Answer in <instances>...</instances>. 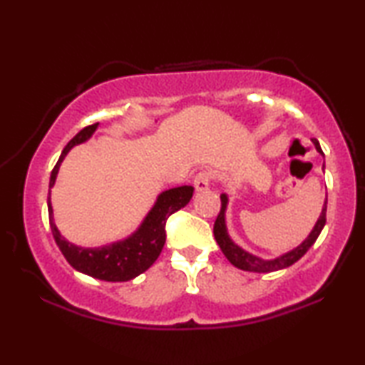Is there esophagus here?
Wrapping results in <instances>:
<instances>
[{"label":"esophagus","instance_id":"esophagus-1","mask_svg":"<svg viewBox=\"0 0 365 365\" xmlns=\"http://www.w3.org/2000/svg\"><path fill=\"white\" fill-rule=\"evenodd\" d=\"M211 182H212V174H211V172H209V170L200 172V174H197V175L195 177V180H193L196 191H205V190H207L209 185H211Z\"/></svg>","mask_w":365,"mask_h":365}]
</instances>
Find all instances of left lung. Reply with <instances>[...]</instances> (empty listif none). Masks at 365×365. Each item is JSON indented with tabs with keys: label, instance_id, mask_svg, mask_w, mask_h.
Here are the masks:
<instances>
[{
	"label": "left lung",
	"instance_id": "obj_1",
	"mask_svg": "<svg viewBox=\"0 0 365 365\" xmlns=\"http://www.w3.org/2000/svg\"><path fill=\"white\" fill-rule=\"evenodd\" d=\"M312 141H314V145H316L317 151L322 153V148H320L319 141L316 138H312ZM220 205H222L220 212L217 214V219H215V222H214L215 242L219 243L222 252H224L225 257L235 265V267H238L242 270H250V272H274V270L289 267V265L294 264L296 261H299V259L309 251V248H311V246L316 243V240L320 235V232H322V228H324L325 222H327V219H325L327 201H325L322 214H320L316 227H314V230L311 232V235H309L304 243L299 245L298 248H294L293 251L287 252V255H283L282 257L274 259V261H262V259H259L256 256L250 255V252L243 251L242 248H238V246L232 242L230 237H228V233H227V228H225V217H224V215H225L224 212H225V207H227V196L225 195L220 196Z\"/></svg>",
	"mask_w": 365,
	"mask_h": 365
}]
</instances>
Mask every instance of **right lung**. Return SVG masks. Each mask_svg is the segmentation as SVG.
Returning <instances> with one entry per match:
<instances>
[{
    "instance_id": "1",
    "label": "right lung",
    "mask_w": 365,
    "mask_h": 365,
    "mask_svg": "<svg viewBox=\"0 0 365 365\" xmlns=\"http://www.w3.org/2000/svg\"><path fill=\"white\" fill-rule=\"evenodd\" d=\"M98 123L85 127L73 137L61 153L56 165L51 170L49 178V188L56 180V174L59 165L72 146L83 143L90 138V135L96 130ZM193 196V187H178L160 193L156 205L146 215L141 227L135 232L130 238L123 242L103 246V248H78L72 243L66 242L58 232L53 220V207L49 202L48 195V214H49V227H51L54 242L59 246L61 252L67 259L73 269L83 272L86 275L95 277V279L106 282H127L135 277L143 274L156 261L165 243V222L172 214L178 209L185 207Z\"/></svg>"
}]
</instances>
